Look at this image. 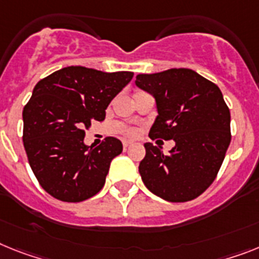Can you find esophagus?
<instances>
[{
    "mask_svg": "<svg viewBox=\"0 0 259 259\" xmlns=\"http://www.w3.org/2000/svg\"><path fill=\"white\" fill-rule=\"evenodd\" d=\"M122 145H123V149H127V147H129L130 145H132V142H130V141H123Z\"/></svg>",
    "mask_w": 259,
    "mask_h": 259,
    "instance_id": "1",
    "label": "esophagus"
}]
</instances>
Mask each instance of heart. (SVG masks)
<instances>
[{"mask_svg":"<svg viewBox=\"0 0 259 259\" xmlns=\"http://www.w3.org/2000/svg\"><path fill=\"white\" fill-rule=\"evenodd\" d=\"M122 133L127 137H134L137 134V130L132 129V127H126V129L122 130Z\"/></svg>","mask_w":259,"mask_h":259,"instance_id":"obj_1","label":"heart"}]
</instances>
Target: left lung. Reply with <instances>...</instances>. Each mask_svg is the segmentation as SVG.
Returning <instances> with one entry per match:
<instances>
[{
	"label": "left lung",
	"instance_id": "8db88e82",
	"mask_svg": "<svg viewBox=\"0 0 259 259\" xmlns=\"http://www.w3.org/2000/svg\"><path fill=\"white\" fill-rule=\"evenodd\" d=\"M136 85L155 99L158 116L149 137L175 141L162 147L145 143L140 170L154 195L184 203L196 199L216 179L230 143V112L220 88L188 68L137 75Z\"/></svg>",
	"mask_w": 259,
	"mask_h": 259
}]
</instances>
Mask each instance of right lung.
I'll return each mask as SVG.
<instances>
[{"mask_svg":"<svg viewBox=\"0 0 259 259\" xmlns=\"http://www.w3.org/2000/svg\"><path fill=\"white\" fill-rule=\"evenodd\" d=\"M133 75L71 66L38 81L23 108V146L32 172L51 196L79 203L103 188L122 143L106 137L97 147L87 146L84 129L105 118L110 101Z\"/></svg>","mask_w":259,"mask_h":259,"instance_id":"1","label":"right lung"}]
</instances>
